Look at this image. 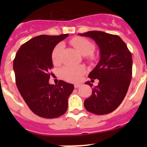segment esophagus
<instances>
[{
	"label": "esophagus",
	"mask_w": 147,
	"mask_h": 147,
	"mask_svg": "<svg viewBox=\"0 0 147 147\" xmlns=\"http://www.w3.org/2000/svg\"><path fill=\"white\" fill-rule=\"evenodd\" d=\"M81 86L80 84H75V85H74V87H75V88H78V87H80Z\"/></svg>",
	"instance_id": "1"
}]
</instances>
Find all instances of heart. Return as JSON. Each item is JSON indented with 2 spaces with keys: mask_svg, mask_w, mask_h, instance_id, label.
<instances>
[{
  "mask_svg": "<svg viewBox=\"0 0 147 147\" xmlns=\"http://www.w3.org/2000/svg\"><path fill=\"white\" fill-rule=\"evenodd\" d=\"M71 44L82 55H88L89 60H94L95 57L92 53L94 50V45L89 40L84 38H74L70 40ZM65 45L60 42L55 47L52 52V60L53 64L58 65L61 63V55ZM85 72L84 66H66L63 68L61 74L65 80L71 82H77L80 80L83 74Z\"/></svg>",
  "mask_w": 147,
  "mask_h": 147,
  "instance_id": "obj_1",
  "label": "heart"
}]
</instances>
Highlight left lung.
Here are the masks:
<instances>
[{
	"label": "left lung",
	"instance_id": "left-lung-1",
	"mask_svg": "<svg viewBox=\"0 0 147 147\" xmlns=\"http://www.w3.org/2000/svg\"><path fill=\"white\" fill-rule=\"evenodd\" d=\"M78 35L92 38L100 51V61L88 75L92 81L98 79V85L84 100V107L95 115H107L119 106L127 94L132 78L131 53L118 35L97 30ZM85 84L92 86L90 81Z\"/></svg>",
	"mask_w": 147,
	"mask_h": 147
}]
</instances>
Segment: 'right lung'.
Listing matches in <instances>:
<instances>
[{
	"label": "right lung",
	"mask_w": 147,
	"mask_h": 147,
	"mask_svg": "<svg viewBox=\"0 0 147 147\" xmlns=\"http://www.w3.org/2000/svg\"><path fill=\"white\" fill-rule=\"evenodd\" d=\"M68 36L41 35L29 40L18 50L13 60L16 82L22 97L32 112L53 119L64 115L74 85L60 80L50 84L52 52Z\"/></svg>",
	"instance_id": "add662e5"
}]
</instances>
